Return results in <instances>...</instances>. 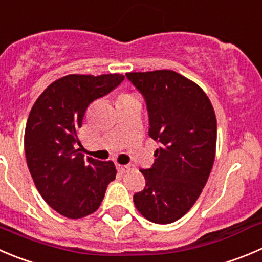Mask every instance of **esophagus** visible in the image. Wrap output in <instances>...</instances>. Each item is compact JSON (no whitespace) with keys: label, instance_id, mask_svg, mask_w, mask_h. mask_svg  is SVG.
I'll return each instance as SVG.
<instances>
[{"label":"esophagus","instance_id":"1","mask_svg":"<svg viewBox=\"0 0 262 262\" xmlns=\"http://www.w3.org/2000/svg\"><path fill=\"white\" fill-rule=\"evenodd\" d=\"M129 168H131V166H129V164H117V170H118L119 172H122V173L127 172Z\"/></svg>","mask_w":262,"mask_h":262}]
</instances>
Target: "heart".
I'll use <instances>...</instances> for the list:
<instances>
[{
  "label": "heart",
  "mask_w": 262,
  "mask_h": 262,
  "mask_svg": "<svg viewBox=\"0 0 262 262\" xmlns=\"http://www.w3.org/2000/svg\"><path fill=\"white\" fill-rule=\"evenodd\" d=\"M128 98H134V96L133 95H128V94H123V95H121L119 100H123V99H128Z\"/></svg>",
  "instance_id": "1"
}]
</instances>
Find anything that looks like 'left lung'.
Returning <instances> with one entry per match:
<instances>
[{
    "mask_svg": "<svg viewBox=\"0 0 262 262\" xmlns=\"http://www.w3.org/2000/svg\"><path fill=\"white\" fill-rule=\"evenodd\" d=\"M146 103L149 136L159 144L154 163L140 170L145 188L134 195L139 212L171 224L191 208L212 170L217 124L203 90L173 71L126 73Z\"/></svg>",
    "mask_w": 262,
    "mask_h": 262,
    "instance_id": "obj_1",
    "label": "left lung"
}]
</instances>
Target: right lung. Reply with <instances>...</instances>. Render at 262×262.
I'll list each match as a JSON object with an SVG mask.
<instances>
[{"label": "right lung", "mask_w": 262, "mask_h": 262, "mask_svg": "<svg viewBox=\"0 0 262 262\" xmlns=\"http://www.w3.org/2000/svg\"><path fill=\"white\" fill-rule=\"evenodd\" d=\"M122 74H69L52 82L29 113L24 148L37 190L50 207L68 219L94 213L103 202L116 166L84 156L78 129L94 100L108 95Z\"/></svg>", "instance_id": "add662e5"}]
</instances>
